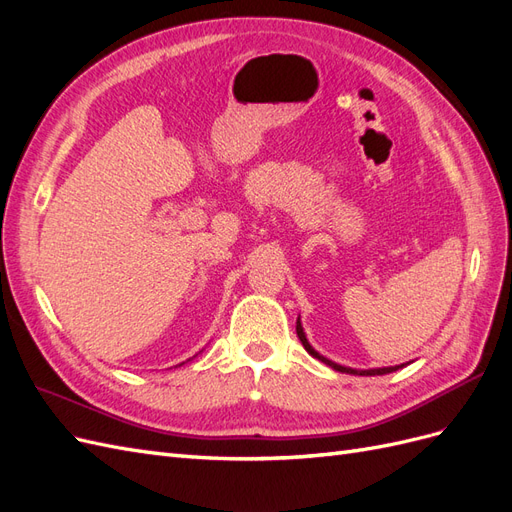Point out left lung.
Returning <instances> with one entry per match:
<instances>
[{"label":"left lung","mask_w":512,"mask_h":512,"mask_svg":"<svg viewBox=\"0 0 512 512\" xmlns=\"http://www.w3.org/2000/svg\"><path fill=\"white\" fill-rule=\"evenodd\" d=\"M297 335H299V339H301L303 348H305L309 354H312L314 359L322 361L324 365L333 367L335 371H342V374H354V376H384V374H393V371H397V369H401V367H406V363H404V365H395V367H378V369H352V367H344V365H339V363H333V361H329V359H327V356H322L320 352H316V350L312 348V344L307 342L305 331H303V324H301V316L297 318Z\"/></svg>","instance_id":"left-lung-1"}]
</instances>
